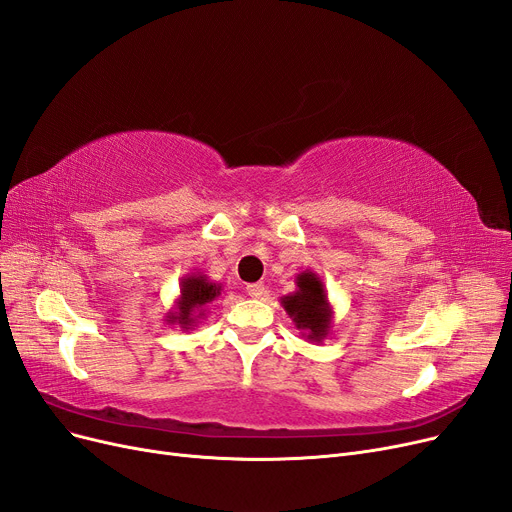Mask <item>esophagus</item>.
I'll return each instance as SVG.
<instances>
[{
	"instance_id": "esophagus-1",
	"label": "esophagus",
	"mask_w": 512,
	"mask_h": 512,
	"mask_svg": "<svg viewBox=\"0 0 512 512\" xmlns=\"http://www.w3.org/2000/svg\"><path fill=\"white\" fill-rule=\"evenodd\" d=\"M247 295L253 297V299H259L265 295V286L261 282H255V284H247Z\"/></svg>"
}]
</instances>
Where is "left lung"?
Returning <instances> with one entry per match:
<instances>
[{
  "label": "left lung",
  "mask_w": 512,
  "mask_h": 512,
  "mask_svg": "<svg viewBox=\"0 0 512 512\" xmlns=\"http://www.w3.org/2000/svg\"><path fill=\"white\" fill-rule=\"evenodd\" d=\"M295 284L297 291L280 297V303L288 318L295 322L297 330H301V337L311 343H322L332 332V324H335V320H332L335 311H332L328 301L326 286L322 278L311 270L297 274Z\"/></svg>",
  "instance_id": "8db88e82"
}]
</instances>
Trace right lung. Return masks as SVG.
<instances>
[{"mask_svg": "<svg viewBox=\"0 0 512 512\" xmlns=\"http://www.w3.org/2000/svg\"><path fill=\"white\" fill-rule=\"evenodd\" d=\"M221 291H224L221 284L211 282L203 272L186 274L180 280V297L165 314V322L180 326L186 332L192 330L207 316L209 305L221 295Z\"/></svg>", "mask_w": 512, "mask_h": 512, "instance_id": "1", "label": "right lung"}]
</instances>
